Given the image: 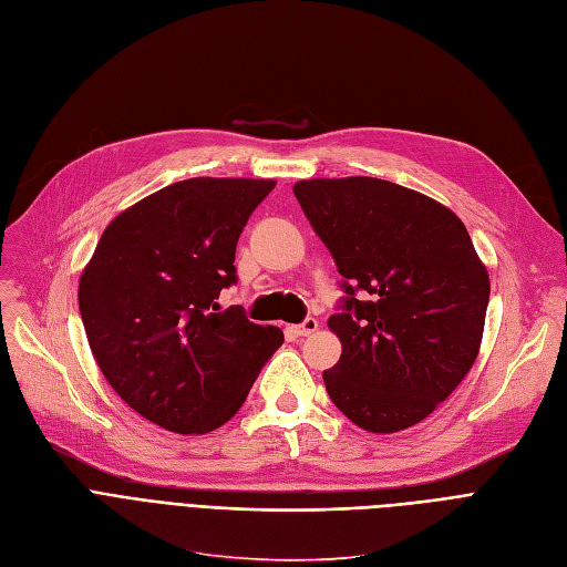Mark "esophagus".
<instances>
[{"label": "esophagus", "mask_w": 567, "mask_h": 567, "mask_svg": "<svg viewBox=\"0 0 567 567\" xmlns=\"http://www.w3.org/2000/svg\"><path fill=\"white\" fill-rule=\"evenodd\" d=\"M318 329V320L316 318H306L301 324H297V327H291V331L297 333V337H310L312 331Z\"/></svg>", "instance_id": "1"}]
</instances>
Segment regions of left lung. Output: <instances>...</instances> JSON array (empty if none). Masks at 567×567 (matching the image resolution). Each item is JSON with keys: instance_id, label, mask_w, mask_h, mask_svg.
Listing matches in <instances>:
<instances>
[{"instance_id": "obj_1", "label": "left lung", "mask_w": 567, "mask_h": 567, "mask_svg": "<svg viewBox=\"0 0 567 567\" xmlns=\"http://www.w3.org/2000/svg\"><path fill=\"white\" fill-rule=\"evenodd\" d=\"M295 196L343 276L322 373L337 409L390 434L427 417L472 369L491 280L449 207L375 177L303 179Z\"/></svg>"}]
</instances>
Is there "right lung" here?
Wrapping results in <instances>:
<instances>
[{"label": "right lung", "instance_id": "1", "mask_svg": "<svg viewBox=\"0 0 567 567\" xmlns=\"http://www.w3.org/2000/svg\"><path fill=\"white\" fill-rule=\"evenodd\" d=\"M270 179L194 177L121 213L81 272L93 358L121 400L177 434L230 421L285 337L219 310L236 285V245Z\"/></svg>", "mask_w": 567, "mask_h": 567}]
</instances>
